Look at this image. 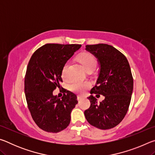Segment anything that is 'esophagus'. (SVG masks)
<instances>
[{
	"mask_svg": "<svg viewBox=\"0 0 155 155\" xmlns=\"http://www.w3.org/2000/svg\"><path fill=\"white\" fill-rule=\"evenodd\" d=\"M83 98V97L81 96H77V100H78V101H81Z\"/></svg>",
	"mask_w": 155,
	"mask_h": 155,
	"instance_id": "34e87169",
	"label": "esophagus"
}]
</instances>
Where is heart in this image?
<instances>
[{
    "instance_id": "heart-1",
    "label": "heart",
    "mask_w": 155,
    "mask_h": 155,
    "mask_svg": "<svg viewBox=\"0 0 155 155\" xmlns=\"http://www.w3.org/2000/svg\"><path fill=\"white\" fill-rule=\"evenodd\" d=\"M78 60L79 61L83 67L87 70H92L97 65V59L95 56L90 52H83L80 54L78 57ZM68 68V63L65 64L62 68L61 71V77L62 78H66V72ZM89 86L90 83L87 81H73L69 85V89L74 92H83L85 91Z\"/></svg>"
}]
</instances>
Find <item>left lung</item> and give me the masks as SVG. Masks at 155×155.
Wrapping results in <instances>:
<instances>
[{
	"mask_svg": "<svg viewBox=\"0 0 155 155\" xmlns=\"http://www.w3.org/2000/svg\"><path fill=\"white\" fill-rule=\"evenodd\" d=\"M86 50L93 54L100 64L96 85L88 97L90 107L84 112L91 125L100 129H110L124 119L130 105L133 90V78L130 65L124 54L106 44L87 45ZM103 95L100 104L93 96Z\"/></svg>",
	"mask_w": 155,
	"mask_h": 155,
	"instance_id": "8db88e82",
	"label": "left lung"
}]
</instances>
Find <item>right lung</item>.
<instances>
[{
	"label": "right lung",
	"mask_w": 155,
	"mask_h": 155,
	"mask_svg": "<svg viewBox=\"0 0 155 155\" xmlns=\"http://www.w3.org/2000/svg\"><path fill=\"white\" fill-rule=\"evenodd\" d=\"M81 46L46 44L34 52L28 64L25 78L27 106L35 124L46 132H60L70 122V114L78 103L77 95L63 89L59 98L52 91L63 82V66Z\"/></svg>",
	"instance_id": "obj_1"
}]
</instances>
